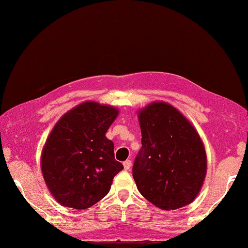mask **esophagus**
Returning <instances> with one entry per match:
<instances>
[{
  "label": "esophagus",
  "mask_w": 248,
  "mask_h": 248,
  "mask_svg": "<svg viewBox=\"0 0 248 248\" xmlns=\"http://www.w3.org/2000/svg\"><path fill=\"white\" fill-rule=\"evenodd\" d=\"M130 167H132V161L127 160V161L124 162V170H129Z\"/></svg>",
  "instance_id": "34e87169"
}]
</instances>
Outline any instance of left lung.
<instances>
[{
	"instance_id": "8db88e82",
	"label": "left lung",
	"mask_w": 248,
	"mask_h": 248,
	"mask_svg": "<svg viewBox=\"0 0 248 248\" xmlns=\"http://www.w3.org/2000/svg\"><path fill=\"white\" fill-rule=\"evenodd\" d=\"M142 147L133 177L147 201L162 210H176L197 197L206 175V153L197 130L167 102L139 110Z\"/></svg>"
}]
</instances>
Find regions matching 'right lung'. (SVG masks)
Masks as SVG:
<instances>
[{"instance_id": "add662e5", "label": "right lung", "mask_w": 248, "mask_h": 248, "mask_svg": "<svg viewBox=\"0 0 248 248\" xmlns=\"http://www.w3.org/2000/svg\"><path fill=\"white\" fill-rule=\"evenodd\" d=\"M119 114L115 107L86 101L65 113L42 150V173L62 206L85 210L109 191L124 166L114 158L106 132Z\"/></svg>"}]
</instances>
